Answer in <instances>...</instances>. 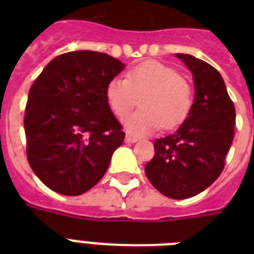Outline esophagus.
<instances>
[{"instance_id":"34e87169","label":"esophagus","mask_w":254,"mask_h":254,"mask_svg":"<svg viewBox=\"0 0 254 254\" xmlns=\"http://www.w3.org/2000/svg\"><path fill=\"white\" fill-rule=\"evenodd\" d=\"M138 141V138L137 137H134V135H129L127 134V137H125V142L127 143H134Z\"/></svg>"}]
</instances>
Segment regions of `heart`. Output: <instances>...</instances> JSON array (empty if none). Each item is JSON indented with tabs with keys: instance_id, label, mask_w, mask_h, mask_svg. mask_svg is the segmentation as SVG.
I'll use <instances>...</instances> for the list:
<instances>
[{
	"instance_id": "obj_1",
	"label": "heart",
	"mask_w": 254,
	"mask_h": 254,
	"mask_svg": "<svg viewBox=\"0 0 254 254\" xmlns=\"http://www.w3.org/2000/svg\"><path fill=\"white\" fill-rule=\"evenodd\" d=\"M141 96V111L125 120L131 134H146L162 125L179 127L192 108V91L177 69L159 62H145L129 69L127 79L115 77L107 84L105 99L119 119H124Z\"/></svg>"
}]
</instances>
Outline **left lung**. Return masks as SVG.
I'll list each match as a JSON object with an SVG mask.
<instances>
[{"label": "left lung", "instance_id": "obj_1", "mask_svg": "<svg viewBox=\"0 0 254 254\" xmlns=\"http://www.w3.org/2000/svg\"><path fill=\"white\" fill-rule=\"evenodd\" d=\"M175 57L192 73V108L175 133L155 139V154L145 174L165 196L187 199L209 187L224 169L236 112L217 69L189 54Z\"/></svg>", "mask_w": 254, "mask_h": 254}]
</instances>
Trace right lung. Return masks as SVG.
Returning a JSON list of instances; mask_svg holds the SVG:
<instances>
[{
  "mask_svg": "<svg viewBox=\"0 0 254 254\" xmlns=\"http://www.w3.org/2000/svg\"><path fill=\"white\" fill-rule=\"evenodd\" d=\"M125 64L108 54L71 51L50 62L29 91L25 115L27 161L49 189L87 192L107 173L125 133L105 88Z\"/></svg>",
  "mask_w": 254,
  "mask_h": 254,
  "instance_id": "right-lung-1",
  "label": "right lung"
}]
</instances>
